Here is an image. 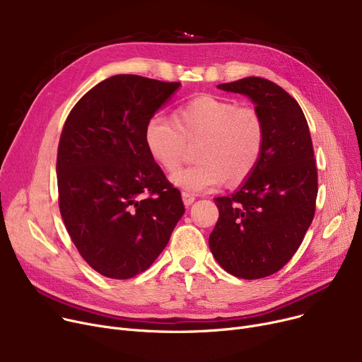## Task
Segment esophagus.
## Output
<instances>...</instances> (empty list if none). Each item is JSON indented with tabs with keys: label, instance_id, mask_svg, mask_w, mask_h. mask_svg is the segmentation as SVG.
Wrapping results in <instances>:
<instances>
[{
	"label": "esophagus",
	"instance_id": "1",
	"mask_svg": "<svg viewBox=\"0 0 362 362\" xmlns=\"http://www.w3.org/2000/svg\"><path fill=\"white\" fill-rule=\"evenodd\" d=\"M182 198H183V204L187 206V205H191V204H194V201L197 199V197L195 195H192V194H189V192H182Z\"/></svg>",
	"mask_w": 362,
	"mask_h": 362
}]
</instances>
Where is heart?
I'll use <instances>...</instances> for the list:
<instances>
[{"mask_svg":"<svg viewBox=\"0 0 362 362\" xmlns=\"http://www.w3.org/2000/svg\"><path fill=\"white\" fill-rule=\"evenodd\" d=\"M198 164L183 168L171 182L186 192H208L226 179L236 185L257 168L265 145L259 111L236 101L201 95L175 111V120L154 114L145 126V145L167 173L182 165L187 144H198Z\"/></svg>","mask_w":362,"mask_h":362,"instance_id":"obj_1","label":"heart"}]
</instances>
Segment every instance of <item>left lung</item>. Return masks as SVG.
Instances as JSON below:
<instances>
[{
  "label": "left lung",
  "instance_id": "obj_1",
  "mask_svg": "<svg viewBox=\"0 0 362 362\" xmlns=\"http://www.w3.org/2000/svg\"><path fill=\"white\" fill-rule=\"evenodd\" d=\"M218 88L254 101L265 145L239 191L214 199L218 220L208 243L227 273L262 279L291 261L315 214L318 180L310 127L296 100L272 81L251 76Z\"/></svg>",
  "mask_w": 362,
  "mask_h": 362
}]
</instances>
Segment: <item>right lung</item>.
Listing matches in <instances>:
<instances>
[{
	"instance_id": "right-lung-1",
	"label": "right lung",
	"mask_w": 362,
	"mask_h": 362,
	"mask_svg": "<svg viewBox=\"0 0 362 362\" xmlns=\"http://www.w3.org/2000/svg\"><path fill=\"white\" fill-rule=\"evenodd\" d=\"M179 82L116 74L76 103L57 152L59 205L81 257L100 274L132 279L163 252L185 213L145 145V126Z\"/></svg>"
}]
</instances>
